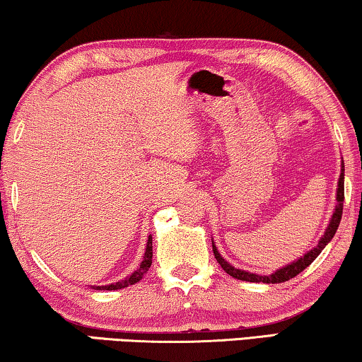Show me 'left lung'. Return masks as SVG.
Returning <instances> with one entry per match:
<instances>
[{"label": "left lung", "instance_id": "8db88e82", "mask_svg": "<svg viewBox=\"0 0 362 362\" xmlns=\"http://www.w3.org/2000/svg\"><path fill=\"white\" fill-rule=\"evenodd\" d=\"M337 207H334V212H333V217L329 220V225L327 228V232L322 237L320 242L315 246V248L308 251L307 255H303V258L294 261L292 264H287L286 268H282L279 271L272 272L269 276H259V274H253V272H246L242 269H237L233 268L232 264H228L227 261H225L222 256L216 248V245L212 243V250H214V256H216L217 263L222 266V269L227 272L228 276L235 277V279H240V281H248V282H266V284H279V282H286L292 279V277H296L298 272H302L303 269L307 268V266H310L313 263V259L317 258L318 255L322 253V250L327 246V243L329 242L334 237V233H337L338 230V225L341 222V216H343V202H344V165L341 168V175H339V181H338V191H337Z\"/></svg>", "mask_w": 362, "mask_h": 362}]
</instances>
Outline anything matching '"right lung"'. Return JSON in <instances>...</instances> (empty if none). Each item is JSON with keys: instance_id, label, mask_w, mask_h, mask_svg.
<instances>
[{"instance_id": "right-lung-1", "label": "right lung", "mask_w": 362, "mask_h": 362, "mask_svg": "<svg viewBox=\"0 0 362 362\" xmlns=\"http://www.w3.org/2000/svg\"><path fill=\"white\" fill-rule=\"evenodd\" d=\"M151 256H153V246H151V237H148V242H146V250H145V256H144V261L140 263V268L137 271H134L132 274L129 277H125L120 282H116V284H111V286H98L96 289H106V291H116V289H124V287H129L135 284V282H139L142 279L144 274L148 268L151 266Z\"/></svg>"}]
</instances>
